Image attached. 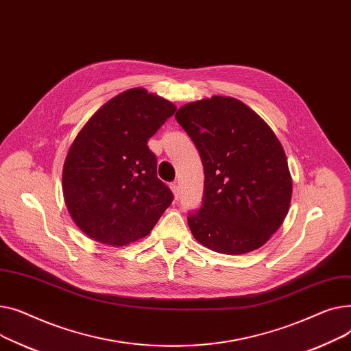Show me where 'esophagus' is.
<instances>
[{"label": "esophagus", "instance_id": "esophagus-1", "mask_svg": "<svg viewBox=\"0 0 351 351\" xmlns=\"http://www.w3.org/2000/svg\"><path fill=\"white\" fill-rule=\"evenodd\" d=\"M170 187H171V191H173L174 197H176V198H178V194H180V187H178V184H177V182H173V184L170 185Z\"/></svg>", "mask_w": 351, "mask_h": 351}]
</instances>
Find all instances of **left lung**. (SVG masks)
Masks as SVG:
<instances>
[{
  "label": "left lung",
  "mask_w": 351,
  "mask_h": 351,
  "mask_svg": "<svg viewBox=\"0 0 351 351\" xmlns=\"http://www.w3.org/2000/svg\"><path fill=\"white\" fill-rule=\"evenodd\" d=\"M176 120L201 156L204 198L189 215L208 250L242 255L269 241L289 211L292 177L280 141L238 99L213 96L181 106Z\"/></svg>",
  "instance_id": "1"
}]
</instances>
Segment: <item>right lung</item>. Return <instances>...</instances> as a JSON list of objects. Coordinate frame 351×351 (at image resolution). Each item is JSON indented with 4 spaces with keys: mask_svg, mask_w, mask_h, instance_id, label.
<instances>
[{
    "mask_svg": "<svg viewBox=\"0 0 351 351\" xmlns=\"http://www.w3.org/2000/svg\"><path fill=\"white\" fill-rule=\"evenodd\" d=\"M143 88L106 101L80 129L65 158L62 190L80 231L112 246L149 235L173 201L147 140L176 112Z\"/></svg>",
    "mask_w": 351,
    "mask_h": 351,
    "instance_id": "right-lung-1",
    "label": "right lung"
}]
</instances>
